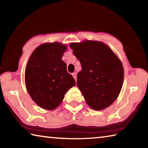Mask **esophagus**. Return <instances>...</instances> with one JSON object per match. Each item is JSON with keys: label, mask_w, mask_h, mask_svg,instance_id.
<instances>
[{"label": "esophagus", "mask_w": 148, "mask_h": 148, "mask_svg": "<svg viewBox=\"0 0 148 148\" xmlns=\"http://www.w3.org/2000/svg\"><path fill=\"white\" fill-rule=\"evenodd\" d=\"M72 76H73V77L74 78V79L76 81V79H77V74L76 73H72Z\"/></svg>", "instance_id": "obj_1"}]
</instances>
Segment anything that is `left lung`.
Returning <instances> with one entry per match:
<instances>
[{
  "instance_id": "8db88e82",
  "label": "left lung",
  "mask_w": 148,
  "mask_h": 148,
  "mask_svg": "<svg viewBox=\"0 0 148 148\" xmlns=\"http://www.w3.org/2000/svg\"><path fill=\"white\" fill-rule=\"evenodd\" d=\"M82 64L77 86L88 106L102 110L116 101L123 83L121 60L112 49L100 41L86 40L70 44Z\"/></svg>"
}]
</instances>
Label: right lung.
I'll list each match as a JSON object with an SVG mask.
<instances>
[{
	"instance_id": "right-lung-1",
	"label": "right lung",
	"mask_w": 148,
	"mask_h": 148,
	"mask_svg": "<svg viewBox=\"0 0 148 148\" xmlns=\"http://www.w3.org/2000/svg\"><path fill=\"white\" fill-rule=\"evenodd\" d=\"M67 46L61 42H47L37 47L30 56L25 72L27 91L42 108L53 110L76 82L66 71L62 57Z\"/></svg>"
}]
</instances>
